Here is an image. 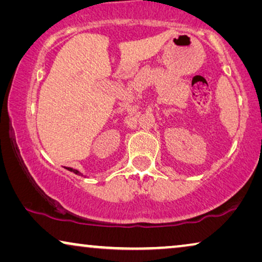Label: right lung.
I'll return each instance as SVG.
<instances>
[{
    "instance_id": "obj_1",
    "label": "right lung",
    "mask_w": 262,
    "mask_h": 262,
    "mask_svg": "<svg viewBox=\"0 0 262 262\" xmlns=\"http://www.w3.org/2000/svg\"><path fill=\"white\" fill-rule=\"evenodd\" d=\"M64 168H66L67 170H69V171H73V173H75V174H76V175H80V174H81L80 171L76 170V169H73V168H70V167H64Z\"/></svg>"
}]
</instances>
